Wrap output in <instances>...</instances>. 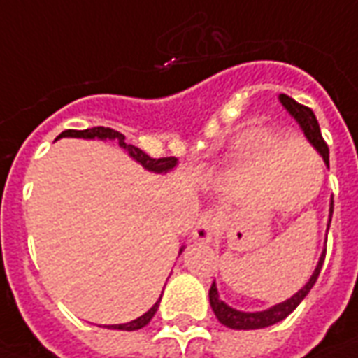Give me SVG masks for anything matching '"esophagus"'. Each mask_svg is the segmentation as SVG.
<instances>
[{"label":"esophagus","instance_id":"esophagus-1","mask_svg":"<svg viewBox=\"0 0 358 358\" xmlns=\"http://www.w3.org/2000/svg\"><path fill=\"white\" fill-rule=\"evenodd\" d=\"M215 233V217L212 215V212H206L199 217V222L195 223V229H193V238L199 240V242H212L214 240Z\"/></svg>","mask_w":358,"mask_h":358}]
</instances>
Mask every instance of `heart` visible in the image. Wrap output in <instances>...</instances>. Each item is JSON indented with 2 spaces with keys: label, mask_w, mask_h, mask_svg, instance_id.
I'll return each mask as SVG.
<instances>
[{
  "label": "heart",
  "mask_w": 358,
  "mask_h": 358,
  "mask_svg": "<svg viewBox=\"0 0 358 358\" xmlns=\"http://www.w3.org/2000/svg\"><path fill=\"white\" fill-rule=\"evenodd\" d=\"M257 138H259V135H255V133H253V135H250L248 138H245V144H248V146H252V144L257 143Z\"/></svg>",
  "instance_id": "obj_1"
}]
</instances>
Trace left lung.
Here are the masks:
<instances>
[{"label": "left lung", "mask_w": 358, "mask_h": 358, "mask_svg": "<svg viewBox=\"0 0 358 358\" xmlns=\"http://www.w3.org/2000/svg\"><path fill=\"white\" fill-rule=\"evenodd\" d=\"M280 103L283 105V108L287 110L296 124L300 125V129L306 136V141L312 144L313 148L317 150V154L323 157L324 165L329 167V146L323 141L321 136V129H319V122L315 118V114L312 113V108H308L304 105H299L296 101L291 99L289 95L280 94ZM332 210H334V199L331 197V206H329V222H327V233L331 229V220H332ZM327 242V240H324ZM324 253H327V248H324L321 255H319V261L315 264V270L312 272V276L308 280L302 287L296 291V293L291 296V299L283 300L280 304H274V306L266 308L263 312H242V310H236V308L229 306L227 302H223L220 299V293H217V285L215 282L212 283L210 287V306H212V312L215 313V317L222 324L229 327V329H234V331H255V329H264V327H270V324H276L280 321L287 317L289 313L293 312L294 308L299 306L300 302L304 300L310 289L313 287V283L317 282L319 272H321V266H323Z\"/></svg>", "instance_id": "1"}]
</instances>
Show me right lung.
<instances>
[{
  "label": "right lung",
  "mask_w": 358,
  "mask_h": 358,
  "mask_svg": "<svg viewBox=\"0 0 358 358\" xmlns=\"http://www.w3.org/2000/svg\"><path fill=\"white\" fill-rule=\"evenodd\" d=\"M58 138H88V141H95V138H97V141H118L120 148H124L131 159L136 161L138 165H143V169H146L148 173L167 174L171 173L176 165H178V159H176V157H161V159L150 157V155L144 154L141 148H136V146H133V144L125 143V136L122 135V133H118V131H114V129H108V127H94V129H84V131L67 129L64 131L62 135H58ZM58 138H56V141H58ZM184 250H185V245H182L178 255L184 252ZM159 302H161V296L154 306L150 308L148 312L143 313L141 317L133 319V321H129V323L108 324V327L114 329V331H138V329H143V327H146V324L152 321V317H154L155 312H157V308H159Z\"/></svg>",
  "instance_id": "right-lung-1"
}]
</instances>
